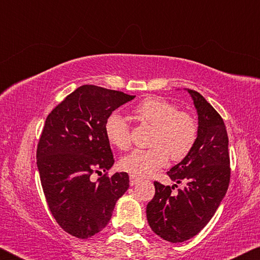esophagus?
<instances>
[{
  "label": "esophagus",
  "instance_id": "esophagus-1",
  "mask_svg": "<svg viewBox=\"0 0 260 260\" xmlns=\"http://www.w3.org/2000/svg\"><path fill=\"white\" fill-rule=\"evenodd\" d=\"M140 181V178L136 177V175H131L129 177V184L131 186H134V184H136Z\"/></svg>",
  "mask_w": 260,
  "mask_h": 260
}]
</instances>
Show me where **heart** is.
<instances>
[{"label":"heart","mask_w":260,"mask_h":260,"mask_svg":"<svg viewBox=\"0 0 260 260\" xmlns=\"http://www.w3.org/2000/svg\"><path fill=\"white\" fill-rule=\"evenodd\" d=\"M141 124L153 126L149 149H135L120 159L126 172L147 177L169 161L170 156L179 161L195 146L199 126L190 113L180 111L177 104L160 98H147L132 110ZM105 136L112 147L126 150L131 146V127L119 112H112L105 120Z\"/></svg>","instance_id":"obj_1"}]
</instances>
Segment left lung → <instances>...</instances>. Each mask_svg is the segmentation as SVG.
Returning <instances> with one entry per match:
<instances>
[{"instance_id":"8db88e82","label":"left lung","mask_w":260,"mask_h":260,"mask_svg":"<svg viewBox=\"0 0 260 260\" xmlns=\"http://www.w3.org/2000/svg\"><path fill=\"white\" fill-rule=\"evenodd\" d=\"M187 91L199 116V135L190 153L167 172L171 180L186 183V187L174 195V187L155 181V196L147 205L149 226L172 243L191 239L208 225L231 180L228 136L222 118L200 93Z\"/></svg>"}]
</instances>
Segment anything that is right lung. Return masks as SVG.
<instances>
[{
	"instance_id": "obj_1",
	"label": "right lung",
	"mask_w": 260,
	"mask_h": 260,
	"mask_svg": "<svg viewBox=\"0 0 260 260\" xmlns=\"http://www.w3.org/2000/svg\"><path fill=\"white\" fill-rule=\"evenodd\" d=\"M135 96L83 85L48 114L37 164L52 217L70 235L88 239L103 230L129 187L126 172L108 177L114 159L105 136L107 118ZM101 170L103 177L90 175Z\"/></svg>"
}]
</instances>
